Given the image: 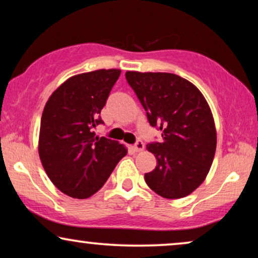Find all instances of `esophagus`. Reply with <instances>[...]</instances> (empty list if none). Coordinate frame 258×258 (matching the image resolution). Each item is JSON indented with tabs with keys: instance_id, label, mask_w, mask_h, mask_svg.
Returning a JSON list of instances; mask_svg holds the SVG:
<instances>
[{
	"instance_id": "1",
	"label": "esophagus",
	"mask_w": 258,
	"mask_h": 258,
	"mask_svg": "<svg viewBox=\"0 0 258 258\" xmlns=\"http://www.w3.org/2000/svg\"><path fill=\"white\" fill-rule=\"evenodd\" d=\"M134 149H135V151H137V153L144 150V143L142 142V141H137V142L135 143V146H134Z\"/></svg>"
}]
</instances>
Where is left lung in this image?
<instances>
[{
    "label": "left lung",
    "instance_id": "left-lung-1",
    "mask_svg": "<svg viewBox=\"0 0 258 258\" xmlns=\"http://www.w3.org/2000/svg\"><path fill=\"white\" fill-rule=\"evenodd\" d=\"M125 79L147 111L162 142L147 146L157 164L144 175L151 190L164 199H182L206 179L216 151V128L202 93L170 73L126 72Z\"/></svg>",
    "mask_w": 258,
    "mask_h": 258
}]
</instances>
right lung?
Here are the masks:
<instances>
[{
	"instance_id": "1",
	"label": "right lung",
	"mask_w": 258,
	"mask_h": 258,
	"mask_svg": "<svg viewBox=\"0 0 258 258\" xmlns=\"http://www.w3.org/2000/svg\"><path fill=\"white\" fill-rule=\"evenodd\" d=\"M119 69L79 74L49 97L41 118L38 155L56 188L74 199H88L100 190L126 148L105 137H95L103 124L101 110Z\"/></svg>"
}]
</instances>
